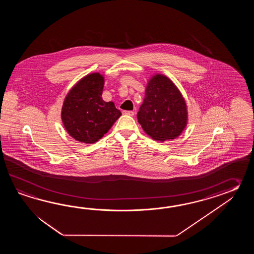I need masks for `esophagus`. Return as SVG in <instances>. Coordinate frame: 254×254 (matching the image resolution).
<instances>
[{
    "mask_svg": "<svg viewBox=\"0 0 254 254\" xmlns=\"http://www.w3.org/2000/svg\"><path fill=\"white\" fill-rule=\"evenodd\" d=\"M123 113H124V114L129 115V116H133L134 115V112L133 111H124Z\"/></svg>",
    "mask_w": 254,
    "mask_h": 254,
    "instance_id": "1",
    "label": "esophagus"
}]
</instances>
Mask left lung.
<instances>
[{
  "label": "left lung",
  "mask_w": 254,
  "mask_h": 254,
  "mask_svg": "<svg viewBox=\"0 0 254 254\" xmlns=\"http://www.w3.org/2000/svg\"><path fill=\"white\" fill-rule=\"evenodd\" d=\"M137 118L143 130L154 140H172L182 133L187 125L186 103L166 76L158 74L149 81Z\"/></svg>",
  "instance_id": "obj_1"
}]
</instances>
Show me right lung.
<instances>
[{"mask_svg":"<svg viewBox=\"0 0 254 254\" xmlns=\"http://www.w3.org/2000/svg\"><path fill=\"white\" fill-rule=\"evenodd\" d=\"M104 80L100 73L85 76L70 90L62 109V120L75 140L93 143L105 134L122 115L113 102L102 99Z\"/></svg>","mask_w":254,"mask_h":254,"instance_id":"right-lung-1","label":"right lung"}]
</instances>
